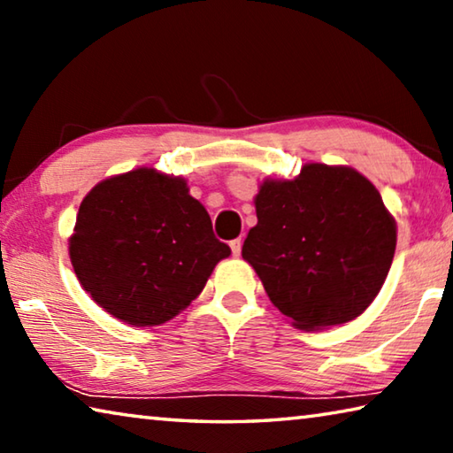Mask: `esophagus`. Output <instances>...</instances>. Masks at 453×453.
Segmentation results:
<instances>
[{"instance_id":"34e87169","label":"esophagus","mask_w":453,"mask_h":453,"mask_svg":"<svg viewBox=\"0 0 453 453\" xmlns=\"http://www.w3.org/2000/svg\"><path fill=\"white\" fill-rule=\"evenodd\" d=\"M229 248H232V254L235 257H240V254H242V240H240V237H237V240L229 242Z\"/></svg>"}]
</instances>
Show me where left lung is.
I'll return each instance as SVG.
<instances>
[{
  "mask_svg": "<svg viewBox=\"0 0 453 453\" xmlns=\"http://www.w3.org/2000/svg\"><path fill=\"white\" fill-rule=\"evenodd\" d=\"M242 256L294 326L326 329L364 313L388 278L395 221L380 191L346 165L308 164L265 180Z\"/></svg>",
  "mask_w": 453,
  "mask_h": 453,
  "instance_id": "8db88e82",
  "label": "left lung"
}]
</instances>
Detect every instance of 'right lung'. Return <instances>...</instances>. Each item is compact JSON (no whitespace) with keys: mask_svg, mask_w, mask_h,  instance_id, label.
Segmentation results:
<instances>
[{"mask_svg":"<svg viewBox=\"0 0 453 453\" xmlns=\"http://www.w3.org/2000/svg\"><path fill=\"white\" fill-rule=\"evenodd\" d=\"M229 254L186 180L151 167L99 181L83 197L70 237L81 288L135 327L165 324L186 310Z\"/></svg>","mask_w":453,"mask_h":453,"instance_id":"add662e5","label":"right lung"}]
</instances>
